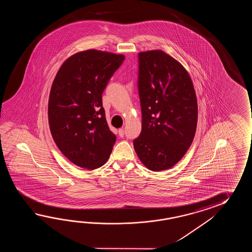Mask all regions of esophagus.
<instances>
[{
    "mask_svg": "<svg viewBox=\"0 0 252 252\" xmlns=\"http://www.w3.org/2000/svg\"><path fill=\"white\" fill-rule=\"evenodd\" d=\"M119 136L121 138H124V128H120L118 130Z\"/></svg>",
    "mask_w": 252,
    "mask_h": 252,
    "instance_id": "34e87169",
    "label": "esophagus"
}]
</instances>
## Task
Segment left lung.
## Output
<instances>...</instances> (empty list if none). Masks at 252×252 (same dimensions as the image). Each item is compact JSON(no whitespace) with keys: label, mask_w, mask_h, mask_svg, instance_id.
Here are the masks:
<instances>
[{"label":"left lung","mask_w":252,"mask_h":252,"mask_svg":"<svg viewBox=\"0 0 252 252\" xmlns=\"http://www.w3.org/2000/svg\"><path fill=\"white\" fill-rule=\"evenodd\" d=\"M138 89L142 114L133 140L140 161L152 171L175 166L193 142L198 107L188 71L162 50L138 55Z\"/></svg>","instance_id":"1"}]
</instances>
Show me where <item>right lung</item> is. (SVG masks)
Segmentation results:
<instances>
[{"label":"right lung","instance_id":"add662e5","mask_svg":"<svg viewBox=\"0 0 252 252\" xmlns=\"http://www.w3.org/2000/svg\"><path fill=\"white\" fill-rule=\"evenodd\" d=\"M124 55L89 49L71 56L59 68L48 100L54 141L72 163L95 169L106 163L116 141L102 107V94Z\"/></svg>","mask_w":252,"mask_h":252}]
</instances>
